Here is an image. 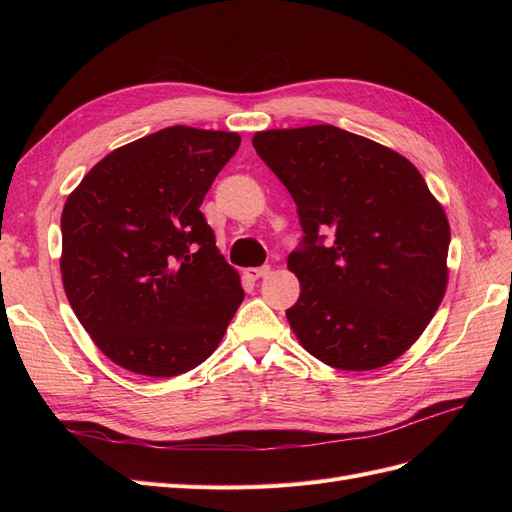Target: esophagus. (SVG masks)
<instances>
[{"label":"esophagus","instance_id":"1","mask_svg":"<svg viewBox=\"0 0 512 512\" xmlns=\"http://www.w3.org/2000/svg\"><path fill=\"white\" fill-rule=\"evenodd\" d=\"M271 271V267L269 265H265V267H252V269H245L243 273H245V277H250V280H260V277H265L267 273Z\"/></svg>","mask_w":512,"mask_h":512}]
</instances>
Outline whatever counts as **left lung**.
<instances>
[{
	"instance_id": "obj_1",
	"label": "left lung",
	"mask_w": 512,
	"mask_h": 512,
	"mask_svg": "<svg viewBox=\"0 0 512 512\" xmlns=\"http://www.w3.org/2000/svg\"><path fill=\"white\" fill-rule=\"evenodd\" d=\"M258 156L299 213L288 256L299 301L286 318L335 369L369 371L404 354L446 290L451 228L412 162L335 126L258 132Z\"/></svg>"
}]
</instances>
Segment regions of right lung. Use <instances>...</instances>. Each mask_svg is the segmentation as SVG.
Masks as SVG:
<instances>
[{"label": "right lung", "mask_w": 512, "mask_h": 512, "mask_svg": "<svg viewBox=\"0 0 512 512\" xmlns=\"http://www.w3.org/2000/svg\"><path fill=\"white\" fill-rule=\"evenodd\" d=\"M237 132L173 126L108 153L61 213V280L76 318L123 369L173 378L222 342L243 301L200 205Z\"/></svg>", "instance_id": "1"}]
</instances>
